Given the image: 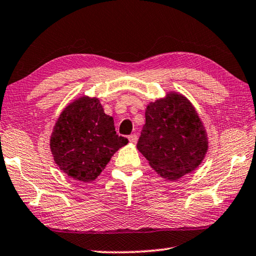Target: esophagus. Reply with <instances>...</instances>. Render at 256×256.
Masks as SVG:
<instances>
[{"label": "esophagus", "mask_w": 256, "mask_h": 256, "mask_svg": "<svg viewBox=\"0 0 256 256\" xmlns=\"http://www.w3.org/2000/svg\"><path fill=\"white\" fill-rule=\"evenodd\" d=\"M128 140L130 142H137V135H135V134H132V135L128 136Z\"/></svg>", "instance_id": "1"}]
</instances>
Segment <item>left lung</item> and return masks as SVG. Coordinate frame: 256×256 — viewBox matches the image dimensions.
I'll list each match as a JSON object with an SVG mask.
<instances>
[{"instance_id":"left-lung-1","label":"left lung","mask_w":256,"mask_h":256,"mask_svg":"<svg viewBox=\"0 0 256 256\" xmlns=\"http://www.w3.org/2000/svg\"><path fill=\"white\" fill-rule=\"evenodd\" d=\"M137 148L166 180H178L199 166L208 150V138L194 106L171 93L150 102L145 112Z\"/></svg>"}]
</instances>
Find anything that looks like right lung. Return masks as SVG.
<instances>
[{
	"label": "right lung",
	"instance_id": "obj_1",
	"mask_svg": "<svg viewBox=\"0 0 256 256\" xmlns=\"http://www.w3.org/2000/svg\"><path fill=\"white\" fill-rule=\"evenodd\" d=\"M128 140L116 132L114 118L96 98H80L62 112L50 137V150L62 172L78 181L96 180Z\"/></svg>",
	"mask_w": 256,
	"mask_h": 256
}]
</instances>
